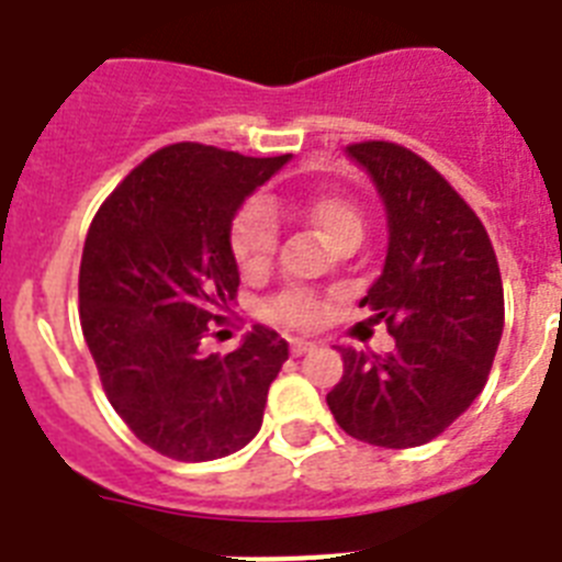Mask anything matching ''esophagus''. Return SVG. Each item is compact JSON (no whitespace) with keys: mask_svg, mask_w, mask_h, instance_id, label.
Listing matches in <instances>:
<instances>
[{"mask_svg":"<svg viewBox=\"0 0 562 562\" xmlns=\"http://www.w3.org/2000/svg\"><path fill=\"white\" fill-rule=\"evenodd\" d=\"M289 346H291V353H294V357H303V353L317 351V342H308V339H291Z\"/></svg>","mask_w":562,"mask_h":562,"instance_id":"obj_1","label":"esophagus"}]
</instances>
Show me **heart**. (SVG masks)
Here are the masks:
<instances>
[{
  "label": "heart",
  "mask_w": 562,
  "mask_h": 562,
  "mask_svg": "<svg viewBox=\"0 0 562 562\" xmlns=\"http://www.w3.org/2000/svg\"><path fill=\"white\" fill-rule=\"evenodd\" d=\"M294 214L308 220L323 237L339 248L342 243L362 237V214L348 196L337 191H314L305 200L294 202ZM228 251L234 266L245 280H259L271 271L277 254V205L266 200L245 202L228 228ZM268 317L289 328H311L323 317V303L317 294L303 289H289L268 303Z\"/></svg>",
  "instance_id": "obj_1"
}]
</instances>
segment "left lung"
I'll use <instances>...</instances> for the list:
<instances>
[{"label":"left lung","instance_id":"1","mask_svg":"<svg viewBox=\"0 0 562 562\" xmlns=\"http://www.w3.org/2000/svg\"><path fill=\"white\" fill-rule=\"evenodd\" d=\"M389 211V254L360 308L385 319L394 351L342 348L328 391L353 440L414 449L440 437L483 391L503 334V280L480 216L423 157L397 143L348 145Z\"/></svg>","mask_w":562,"mask_h":562}]
</instances>
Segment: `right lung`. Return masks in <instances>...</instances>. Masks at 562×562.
Instances as JSON below:
<instances>
[{"instance_id":"obj_1","label":"right lung","mask_w":562,"mask_h":562,"mask_svg":"<svg viewBox=\"0 0 562 562\" xmlns=\"http://www.w3.org/2000/svg\"><path fill=\"white\" fill-rule=\"evenodd\" d=\"M289 162L200 143L154 150L93 216L79 323L113 412L159 454L220 460L257 437L289 342L254 325L237 351H200L239 289L231 220Z\"/></svg>"}]
</instances>
